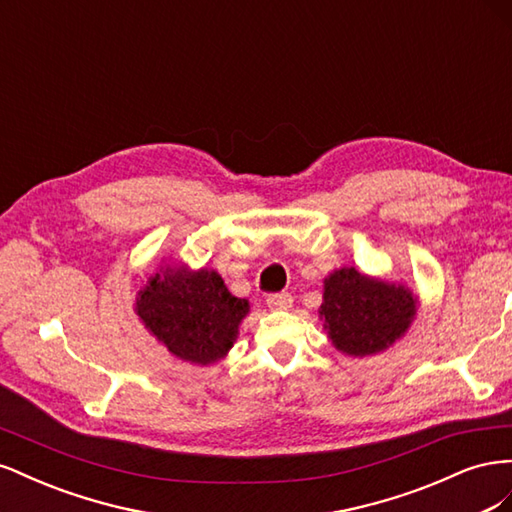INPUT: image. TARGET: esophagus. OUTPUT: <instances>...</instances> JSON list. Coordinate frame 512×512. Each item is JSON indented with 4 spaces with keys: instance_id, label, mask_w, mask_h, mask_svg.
Wrapping results in <instances>:
<instances>
[{
    "instance_id": "1",
    "label": "esophagus",
    "mask_w": 512,
    "mask_h": 512,
    "mask_svg": "<svg viewBox=\"0 0 512 512\" xmlns=\"http://www.w3.org/2000/svg\"><path fill=\"white\" fill-rule=\"evenodd\" d=\"M267 305H269V309H275V312H282V309H290L292 307V297H290L288 292L269 294Z\"/></svg>"
}]
</instances>
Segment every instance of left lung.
<instances>
[{
  "instance_id": "1",
  "label": "left lung",
  "mask_w": 512,
  "mask_h": 512,
  "mask_svg": "<svg viewBox=\"0 0 512 512\" xmlns=\"http://www.w3.org/2000/svg\"><path fill=\"white\" fill-rule=\"evenodd\" d=\"M418 294L401 282L339 267L324 277L318 316L331 344L346 356H374L408 333Z\"/></svg>"
}]
</instances>
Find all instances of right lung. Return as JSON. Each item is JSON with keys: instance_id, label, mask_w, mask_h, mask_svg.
Here are the masks:
<instances>
[{"instance_id": "add662e5", "label": "right lung", "mask_w": 512, "mask_h": 512, "mask_svg": "<svg viewBox=\"0 0 512 512\" xmlns=\"http://www.w3.org/2000/svg\"><path fill=\"white\" fill-rule=\"evenodd\" d=\"M134 312L175 359L213 365L235 346L250 301L235 297L215 269L162 258L136 292Z\"/></svg>"}]
</instances>
